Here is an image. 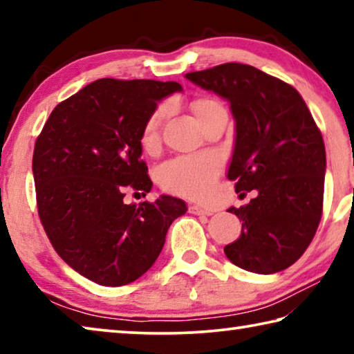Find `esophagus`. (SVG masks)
Returning a JSON list of instances; mask_svg holds the SVG:
<instances>
[{"label": "esophagus", "mask_w": 354, "mask_h": 354, "mask_svg": "<svg viewBox=\"0 0 354 354\" xmlns=\"http://www.w3.org/2000/svg\"><path fill=\"white\" fill-rule=\"evenodd\" d=\"M189 211H190L192 214H195V215H212L211 209H205V207L196 206V205H192V206L189 207Z\"/></svg>", "instance_id": "obj_1"}]
</instances>
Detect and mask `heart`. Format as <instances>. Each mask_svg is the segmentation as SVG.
<instances>
[{
  "instance_id": "heart-1",
  "label": "heart",
  "mask_w": 354,
  "mask_h": 354,
  "mask_svg": "<svg viewBox=\"0 0 354 354\" xmlns=\"http://www.w3.org/2000/svg\"><path fill=\"white\" fill-rule=\"evenodd\" d=\"M220 106L212 98H200L192 103V111L203 124L214 109ZM169 115V106L160 104L149 113L142 129V145L151 147L160 133L164 120ZM220 171V158L214 153H200L192 156H179L159 167L158 181L171 194L201 198L212 190L215 178Z\"/></svg>"
}]
</instances>
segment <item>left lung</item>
Instances as JSON below:
<instances>
[{
    "mask_svg": "<svg viewBox=\"0 0 354 354\" xmlns=\"http://www.w3.org/2000/svg\"><path fill=\"white\" fill-rule=\"evenodd\" d=\"M189 81L231 106L236 137L227 179L257 196L239 209L242 234L225 254L243 270L270 274L297 262L322 218L326 153L306 103L289 84L247 64L192 71Z\"/></svg>",
    "mask_w": 354,
    "mask_h": 354,
    "instance_id": "obj_1",
    "label": "left lung"
}]
</instances>
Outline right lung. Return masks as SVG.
Listing matches in <instances>:
<instances>
[{"mask_svg": "<svg viewBox=\"0 0 354 354\" xmlns=\"http://www.w3.org/2000/svg\"><path fill=\"white\" fill-rule=\"evenodd\" d=\"M181 84L93 81L59 103L35 140L32 173L39 217L56 253L101 286L140 278L165 243L185 203L162 195L127 205V190L148 194L142 129L160 100Z\"/></svg>", "mask_w": 354, "mask_h": 354, "instance_id": "1", "label": "right lung"}]
</instances>
